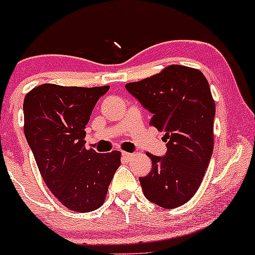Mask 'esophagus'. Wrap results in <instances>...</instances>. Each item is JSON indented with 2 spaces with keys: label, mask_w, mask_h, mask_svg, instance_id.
Segmentation results:
<instances>
[{
  "label": "esophagus",
  "mask_w": 255,
  "mask_h": 255,
  "mask_svg": "<svg viewBox=\"0 0 255 255\" xmlns=\"http://www.w3.org/2000/svg\"><path fill=\"white\" fill-rule=\"evenodd\" d=\"M122 155L125 156L126 159H132L133 156H134V154H132V153H127V151H123Z\"/></svg>",
  "instance_id": "34e87169"
}]
</instances>
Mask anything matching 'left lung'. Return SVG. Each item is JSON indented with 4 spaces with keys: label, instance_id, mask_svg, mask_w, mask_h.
I'll return each mask as SVG.
<instances>
[{
    "label": "left lung",
    "instance_id": "1",
    "mask_svg": "<svg viewBox=\"0 0 255 255\" xmlns=\"http://www.w3.org/2000/svg\"><path fill=\"white\" fill-rule=\"evenodd\" d=\"M126 89L151 113L150 125L165 132L164 156L150 153L151 171L139 177L143 194L164 208L186 204L201 185L213 151L216 106L204 74L170 65Z\"/></svg>",
    "mask_w": 255,
    "mask_h": 255
}]
</instances>
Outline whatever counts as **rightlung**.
I'll use <instances>...</instances> for the list:
<instances>
[{"instance_id":"add662e5","label":"right lung","mask_w":255,"mask_h":255,"mask_svg":"<svg viewBox=\"0 0 255 255\" xmlns=\"http://www.w3.org/2000/svg\"><path fill=\"white\" fill-rule=\"evenodd\" d=\"M110 86L43 84L23 102L24 135L43 180L54 196L75 212L97 210L121 165V151L85 148L92 110Z\"/></svg>"}]
</instances>
